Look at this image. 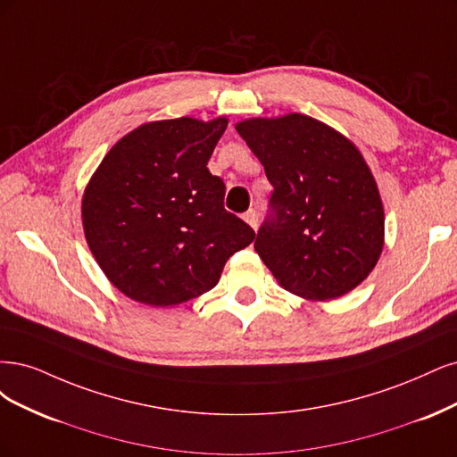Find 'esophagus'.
Returning a JSON list of instances; mask_svg holds the SVG:
<instances>
[{
  "instance_id": "esophagus-1",
  "label": "esophagus",
  "mask_w": 457,
  "mask_h": 457,
  "mask_svg": "<svg viewBox=\"0 0 457 457\" xmlns=\"http://www.w3.org/2000/svg\"><path fill=\"white\" fill-rule=\"evenodd\" d=\"M243 218H245V222L250 226V228H254V229H258V212L254 211V209H250V211H246L245 214H243Z\"/></svg>"
}]
</instances>
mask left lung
I'll return each instance as SVG.
<instances>
[{
	"label": "left lung",
	"mask_w": 457,
	"mask_h": 457,
	"mask_svg": "<svg viewBox=\"0 0 457 457\" xmlns=\"http://www.w3.org/2000/svg\"><path fill=\"white\" fill-rule=\"evenodd\" d=\"M273 194L254 248L283 288L334 300L370 275L384 248V204L357 145L302 113L235 125Z\"/></svg>",
	"instance_id": "obj_1"
}]
</instances>
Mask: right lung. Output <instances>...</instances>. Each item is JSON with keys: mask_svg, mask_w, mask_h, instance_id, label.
Instances as JSON below:
<instances>
[{"mask_svg": "<svg viewBox=\"0 0 457 457\" xmlns=\"http://www.w3.org/2000/svg\"><path fill=\"white\" fill-rule=\"evenodd\" d=\"M226 127V117L144 123L87 184V245L130 300L169 307L197 298L216 287L229 256L256 239L224 209L226 186L207 169Z\"/></svg>", "mask_w": 457, "mask_h": 457, "instance_id": "right-lung-1", "label": "right lung"}]
</instances>
